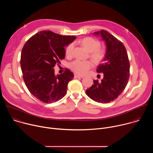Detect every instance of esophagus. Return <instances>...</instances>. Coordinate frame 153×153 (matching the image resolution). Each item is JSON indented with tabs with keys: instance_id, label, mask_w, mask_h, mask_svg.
<instances>
[{
	"instance_id": "esophagus-1",
	"label": "esophagus",
	"mask_w": 153,
	"mask_h": 153,
	"mask_svg": "<svg viewBox=\"0 0 153 153\" xmlns=\"http://www.w3.org/2000/svg\"><path fill=\"white\" fill-rule=\"evenodd\" d=\"M83 76H79V75L74 74V78H83Z\"/></svg>"
}]
</instances>
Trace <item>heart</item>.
<instances>
[{
  "label": "heart",
  "instance_id": "heart-1",
  "mask_svg": "<svg viewBox=\"0 0 153 153\" xmlns=\"http://www.w3.org/2000/svg\"><path fill=\"white\" fill-rule=\"evenodd\" d=\"M82 47L90 54V57L93 62L96 65L101 63L105 57V50L99 48L100 43L99 41L92 37H86L80 42ZM74 48V43H71L67 46L65 50V54L68 57H71ZM92 66L90 61H81L76 60L71 64V68L75 73L84 75L88 71Z\"/></svg>",
  "mask_w": 153,
  "mask_h": 153
}]
</instances>
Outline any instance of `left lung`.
Returning a JSON list of instances; mask_svg holds the SVG:
<instances>
[{
  "instance_id": "left-lung-1",
  "label": "left lung",
  "mask_w": 153,
  "mask_h": 153,
  "mask_svg": "<svg viewBox=\"0 0 153 153\" xmlns=\"http://www.w3.org/2000/svg\"><path fill=\"white\" fill-rule=\"evenodd\" d=\"M101 37L106 45V56L96 71L103 74V78L99 81L94 80V84L86 90L90 99L99 103L113 101L123 92L129 76V62L128 54L123 43L105 30L93 33Z\"/></svg>"
}]
</instances>
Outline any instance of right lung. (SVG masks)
Segmentation results:
<instances>
[{"instance_id":"right-lung-1","label":"right lung","mask_w":153,"mask_h":153,"mask_svg":"<svg viewBox=\"0 0 153 153\" xmlns=\"http://www.w3.org/2000/svg\"><path fill=\"white\" fill-rule=\"evenodd\" d=\"M76 36H62L51 31H42L30 38L22 50L20 65L24 82L30 92L44 103L63 98L73 73L66 69L56 75L54 67L65 57L64 47Z\"/></svg>"}]
</instances>
